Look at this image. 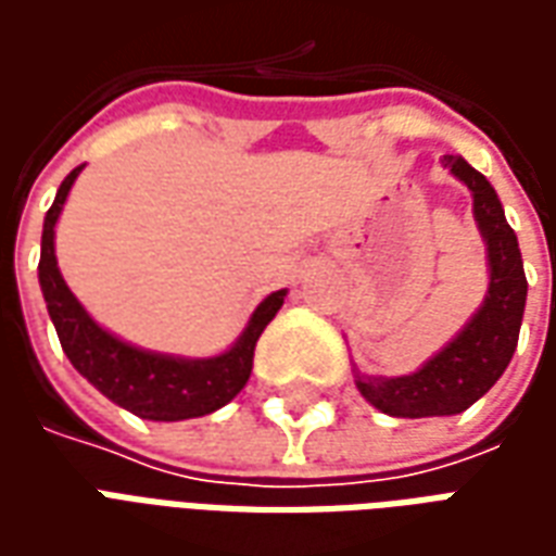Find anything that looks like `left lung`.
<instances>
[{
  "instance_id": "1",
  "label": "left lung",
  "mask_w": 556,
  "mask_h": 556,
  "mask_svg": "<svg viewBox=\"0 0 556 556\" xmlns=\"http://www.w3.org/2000/svg\"><path fill=\"white\" fill-rule=\"evenodd\" d=\"M443 166L473 193V214L489 243V294L470 325L419 372L402 378H357L363 399L390 417H450L470 408L506 372L525 318V265L518 238L503 217L501 199L489 178L465 157L443 154Z\"/></svg>"
}]
</instances>
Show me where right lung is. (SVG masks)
<instances>
[{
	"label": "right lung",
	"mask_w": 556,
	"mask_h": 556,
	"mask_svg": "<svg viewBox=\"0 0 556 556\" xmlns=\"http://www.w3.org/2000/svg\"><path fill=\"white\" fill-rule=\"evenodd\" d=\"M79 169L83 166H77L62 181L53 207L43 217L41 262H38V279H41L47 313L53 318L67 361L74 363V369L89 384L98 387L103 396L113 399L115 405H122L142 419L175 422V419L205 417L211 410L223 408L250 381L255 342L279 313V306L286 301V289L267 294L265 301L258 303L241 339L219 357L181 361V357L134 349L122 339H115L113 333H106L103 327L91 321V315L71 294L65 279L59 274V265H55V219L62 214V205H65L71 184Z\"/></svg>",
	"instance_id": "1"
}]
</instances>
